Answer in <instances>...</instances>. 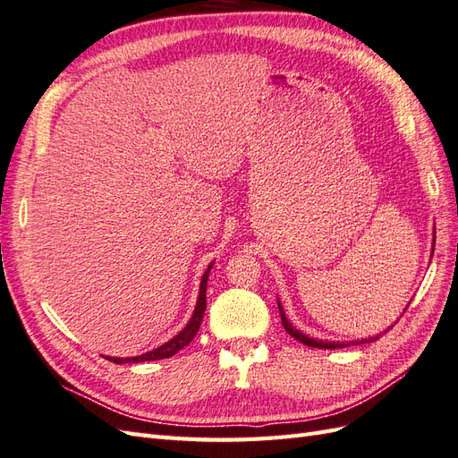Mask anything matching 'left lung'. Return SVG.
Masks as SVG:
<instances>
[{
    "mask_svg": "<svg viewBox=\"0 0 458 458\" xmlns=\"http://www.w3.org/2000/svg\"><path fill=\"white\" fill-rule=\"evenodd\" d=\"M278 311H280V319H283V327L286 329V333L290 335V336H294L296 341H300L301 344H306V346H311V348H343V346H346L344 343L341 344V343H325V341H313V338H310V336H306L303 333H300L298 329H294V327H292V323H288V319L284 318V311H283V308H280V303H278ZM375 338L377 336H371V338H363V341H358L356 344H363V343H371V341H375Z\"/></svg>",
    "mask_w": 458,
    "mask_h": 458,
    "instance_id": "1",
    "label": "left lung"
}]
</instances>
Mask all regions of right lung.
<instances>
[{
	"mask_svg": "<svg viewBox=\"0 0 458 458\" xmlns=\"http://www.w3.org/2000/svg\"><path fill=\"white\" fill-rule=\"evenodd\" d=\"M210 267H213V265H208L207 273L203 275L201 290H199V300H197V308H195L193 318H191L190 323H187V327H185V329H183L180 335H175V336L172 338V341H168L166 344H162V346L157 348V350L147 352V354H143V356H135V358H106V360H110V361H114V363H125V361L139 363V361H152V360L172 358V356L175 354V352H180L183 346L190 344V343L193 341V336L197 335L199 327H201L203 313H205V310H207V278H208Z\"/></svg>",
	"mask_w": 458,
	"mask_h": 458,
	"instance_id": "1",
	"label": "right lung"
}]
</instances>
